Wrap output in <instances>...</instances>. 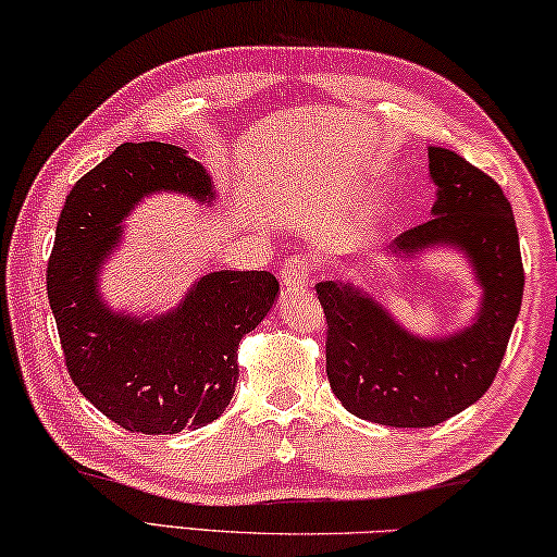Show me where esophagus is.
Masks as SVG:
<instances>
[{
    "label": "esophagus",
    "mask_w": 557,
    "mask_h": 557,
    "mask_svg": "<svg viewBox=\"0 0 557 557\" xmlns=\"http://www.w3.org/2000/svg\"><path fill=\"white\" fill-rule=\"evenodd\" d=\"M282 285L287 289H307L310 287V268L302 255H293L282 264Z\"/></svg>",
    "instance_id": "esophagus-1"
}]
</instances>
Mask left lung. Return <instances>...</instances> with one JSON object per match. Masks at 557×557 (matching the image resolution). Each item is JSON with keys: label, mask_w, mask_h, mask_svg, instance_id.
<instances>
[{"label": "left lung", "mask_w": 557, "mask_h": 557, "mask_svg": "<svg viewBox=\"0 0 557 557\" xmlns=\"http://www.w3.org/2000/svg\"><path fill=\"white\" fill-rule=\"evenodd\" d=\"M431 220L386 247L399 260L446 247L469 260L481 305L471 324L419 337L355 282H317L326 376L344 409L396 429H426L469 409L496 379L523 302V260L500 185L448 148L429 146Z\"/></svg>", "instance_id": "left-lung-1"}]
</instances>
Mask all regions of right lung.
I'll use <instances>...</instances> for the list:
<instances>
[{
    "label": "right lung",
    "instance_id": "add662e5",
    "mask_svg": "<svg viewBox=\"0 0 557 557\" xmlns=\"http://www.w3.org/2000/svg\"><path fill=\"white\" fill-rule=\"evenodd\" d=\"M156 193L215 200L206 165L185 148L121 144L66 196L47 289L66 369L103 417L136 434H178L215 421L237 384V347L277 302L264 270L202 275L161 314L121 312L101 295L103 264L121 247L123 220Z\"/></svg>",
    "mask_w": 557,
    "mask_h": 557
}]
</instances>
